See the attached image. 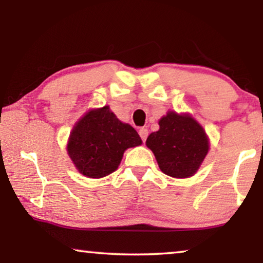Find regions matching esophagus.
<instances>
[{"mask_svg": "<svg viewBox=\"0 0 263 263\" xmlns=\"http://www.w3.org/2000/svg\"><path fill=\"white\" fill-rule=\"evenodd\" d=\"M139 136H140V138H141V140L145 142L146 139H147V137H148V130H147V128L141 127L140 130H139Z\"/></svg>", "mask_w": 263, "mask_h": 263, "instance_id": "esophagus-1", "label": "esophagus"}]
</instances>
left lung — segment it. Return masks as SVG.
Here are the masks:
<instances>
[{"mask_svg":"<svg viewBox=\"0 0 263 263\" xmlns=\"http://www.w3.org/2000/svg\"><path fill=\"white\" fill-rule=\"evenodd\" d=\"M159 131L151 133L146 145L152 149L161 172L172 177L193 176L209 151L203 127L188 115L169 111L159 122Z\"/></svg>","mask_w":263,"mask_h":263,"instance_id":"obj_1","label":"left lung"}]
</instances>
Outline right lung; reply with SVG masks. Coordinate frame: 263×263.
<instances>
[{
    "label": "right lung",
    "mask_w": 263,
    "mask_h": 263,
    "mask_svg": "<svg viewBox=\"0 0 263 263\" xmlns=\"http://www.w3.org/2000/svg\"><path fill=\"white\" fill-rule=\"evenodd\" d=\"M141 144L137 131L118 121L109 106L83 116L70 133L67 151L81 174L100 179L118 168L124 151Z\"/></svg>",
    "instance_id": "1"
}]
</instances>
